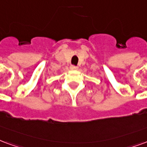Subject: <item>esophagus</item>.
Listing matches in <instances>:
<instances>
[{"instance_id": "34e87169", "label": "esophagus", "mask_w": 147, "mask_h": 147, "mask_svg": "<svg viewBox=\"0 0 147 147\" xmlns=\"http://www.w3.org/2000/svg\"><path fill=\"white\" fill-rule=\"evenodd\" d=\"M70 68L71 70H77V69H78V66H76V65H71Z\"/></svg>"}]
</instances>
